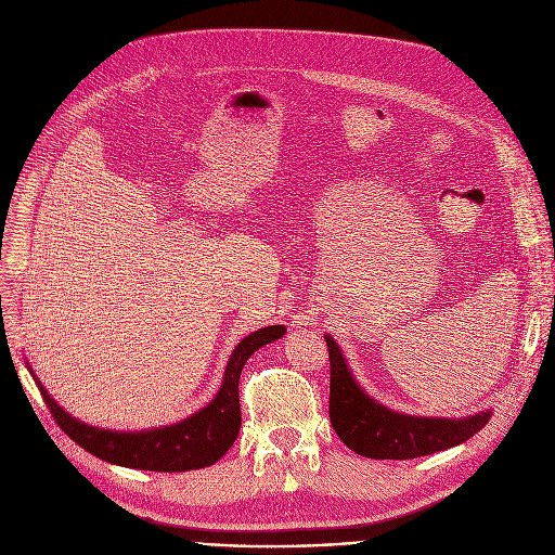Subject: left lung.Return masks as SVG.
I'll return each mask as SVG.
<instances>
[{
  "label": "left lung",
  "instance_id": "1",
  "mask_svg": "<svg viewBox=\"0 0 555 555\" xmlns=\"http://www.w3.org/2000/svg\"><path fill=\"white\" fill-rule=\"evenodd\" d=\"M324 337L331 358V423L339 439L362 456L404 461L441 452L468 441L492 414L486 410L465 418H439L393 412L364 393L337 341Z\"/></svg>",
  "mask_w": 555,
  "mask_h": 555
}]
</instances>
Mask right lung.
Segmentation results:
<instances>
[{"label": "right lung", "mask_w": 555, "mask_h": 555, "mask_svg": "<svg viewBox=\"0 0 555 555\" xmlns=\"http://www.w3.org/2000/svg\"><path fill=\"white\" fill-rule=\"evenodd\" d=\"M283 335L285 326L258 328L256 333L247 335L233 348L224 369L220 391L207 406H202L199 412L175 425L141 431H112L76 421L47 393L42 383L34 375L31 366H28V371L36 377V385L40 387V393L55 423L82 450L107 463L124 465V468L153 473H186L214 465L233 446V441H236L241 431L238 380L243 366L260 346L276 341Z\"/></svg>", "instance_id": "add662e5"}]
</instances>
